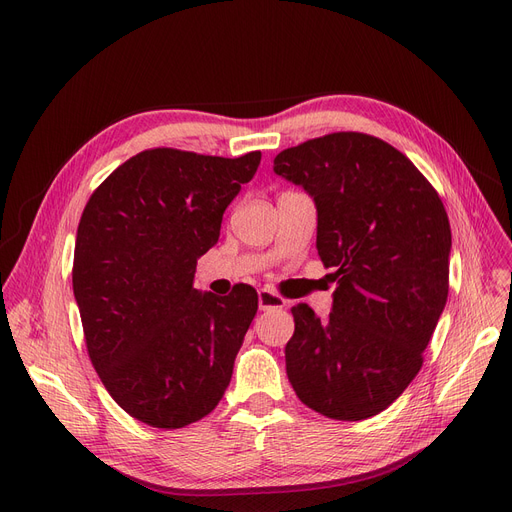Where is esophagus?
I'll return each mask as SVG.
<instances>
[{"label": "esophagus", "instance_id": "1", "mask_svg": "<svg viewBox=\"0 0 512 512\" xmlns=\"http://www.w3.org/2000/svg\"><path fill=\"white\" fill-rule=\"evenodd\" d=\"M287 300L277 296L271 289H260L258 291V308L260 310H273V308H285Z\"/></svg>", "mask_w": 512, "mask_h": 512}]
</instances>
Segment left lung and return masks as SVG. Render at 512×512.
<instances>
[{"label": "left lung", "mask_w": 512, "mask_h": 512, "mask_svg": "<svg viewBox=\"0 0 512 512\" xmlns=\"http://www.w3.org/2000/svg\"><path fill=\"white\" fill-rule=\"evenodd\" d=\"M273 168L314 198L316 250L337 281L327 319L291 308L287 377L329 419L379 415L421 371L448 300L446 208L415 164L367 133L308 139Z\"/></svg>", "instance_id": "8db88e82"}]
</instances>
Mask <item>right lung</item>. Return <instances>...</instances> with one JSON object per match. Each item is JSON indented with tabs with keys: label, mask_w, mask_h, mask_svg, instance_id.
Here are the masks:
<instances>
[{
	"label": "right lung",
	"mask_w": 512,
	"mask_h": 512,
	"mask_svg": "<svg viewBox=\"0 0 512 512\" xmlns=\"http://www.w3.org/2000/svg\"><path fill=\"white\" fill-rule=\"evenodd\" d=\"M260 158L145 150L83 210L72 289L87 352L114 402L145 425H191L225 396L258 294L246 283L200 294L193 275Z\"/></svg>",
	"instance_id": "obj_1"
}]
</instances>
